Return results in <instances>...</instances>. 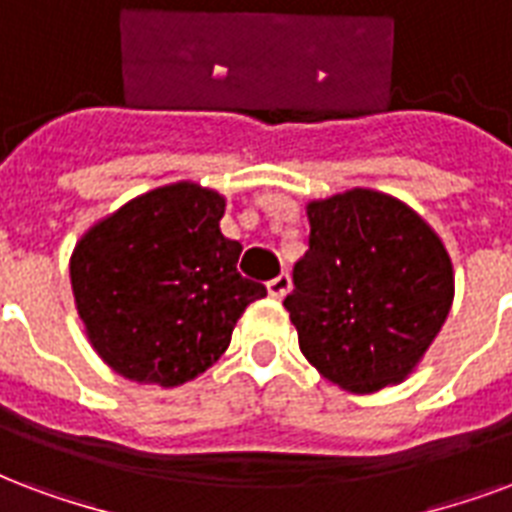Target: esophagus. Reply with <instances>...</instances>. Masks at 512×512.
I'll return each instance as SVG.
<instances>
[{"mask_svg":"<svg viewBox=\"0 0 512 512\" xmlns=\"http://www.w3.org/2000/svg\"><path fill=\"white\" fill-rule=\"evenodd\" d=\"M288 288H291V278H288L286 272H283V275H278V278H272L270 283H267V291H270L272 299H283V297H286Z\"/></svg>","mask_w":512,"mask_h":512,"instance_id":"34e87169","label":"esophagus"}]
</instances>
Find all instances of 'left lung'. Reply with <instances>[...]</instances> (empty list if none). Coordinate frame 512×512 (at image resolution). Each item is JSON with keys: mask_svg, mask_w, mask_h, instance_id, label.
<instances>
[{"mask_svg": "<svg viewBox=\"0 0 512 512\" xmlns=\"http://www.w3.org/2000/svg\"><path fill=\"white\" fill-rule=\"evenodd\" d=\"M310 248L283 307L305 359L345 391L405 380L453 302L443 240L405 202L351 188L307 205Z\"/></svg>", "mask_w": 512, "mask_h": 512, "instance_id": "1", "label": "left lung"}]
</instances>
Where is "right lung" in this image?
<instances>
[{
  "label": "right lung",
  "instance_id": "1",
  "mask_svg": "<svg viewBox=\"0 0 512 512\" xmlns=\"http://www.w3.org/2000/svg\"><path fill=\"white\" fill-rule=\"evenodd\" d=\"M226 202L172 183L91 226L69 261L94 351L137 383L180 386L229 348L242 310L267 288L237 272L242 245L221 234Z\"/></svg>",
  "mask_w": 512,
  "mask_h": 512
}]
</instances>
